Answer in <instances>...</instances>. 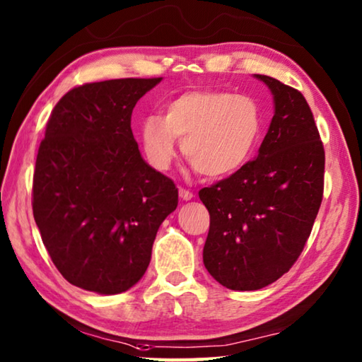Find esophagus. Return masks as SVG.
<instances>
[{"label": "esophagus", "instance_id": "34e87169", "mask_svg": "<svg viewBox=\"0 0 362 362\" xmlns=\"http://www.w3.org/2000/svg\"><path fill=\"white\" fill-rule=\"evenodd\" d=\"M179 196H180L183 201H192L194 198L193 193L189 192V189H185V188H180L179 189Z\"/></svg>", "mask_w": 362, "mask_h": 362}]
</instances>
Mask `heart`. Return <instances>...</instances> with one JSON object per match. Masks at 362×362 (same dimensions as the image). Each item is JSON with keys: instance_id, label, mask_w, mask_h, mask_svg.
Returning <instances> with one entry per match:
<instances>
[{"instance_id": "heart-1", "label": "heart", "mask_w": 362, "mask_h": 362, "mask_svg": "<svg viewBox=\"0 0 362 362\" xmlns=\"http://www.w3.org/2000/svg\"><path fill=\"white\" fill-rule=\"evenodd\" d=\"M262 129V115L252 98L223 90H192L168 103L164 115L141 123L146 160L166 170L182 141L185 158L209 179L238 173L252 158Z\"/></svg>"}]
</instances>
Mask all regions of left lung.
Instances as JSON below:
<instances>
[{
  "label": "left lung",
  "instance_id": "1",
  "mask_svg": "<svg viewBox=\"0 0 362 362\" xmlns=\"http://www.w3.org/2000/svg\"><path fill=\"white\" fill-rule=\"evenodd\" d=\"M253 77L274 100L258 158L199 192L210 214L204 266L234 291L261 290L290 271L323 199L325 150L305 98L277 78Z\"/></svg>",
  "mask_w": 362,
  "mask_h": 362
}]
</instances>
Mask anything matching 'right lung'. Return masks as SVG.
Here are the masks:
<instances>
[{
  "label": "right lung",
  "mask_w": 362,
  "mask_h": 362,
  "mask_svg": "<svg viewBox=\"0 0 362 362\" xmlns=\"http://www.w3.org/2000/svg\"><path fill=\"white\" fill-rule=\"evenodd\" d=\"M163 81L85 83L52 112L33 177V215L71 285L129 290L146 274L155 235L179 204L174 182L142 158L131 131L136 103Z\"/></svg>",
  "instance_id": "right-lung-1"
}]
</instances>
